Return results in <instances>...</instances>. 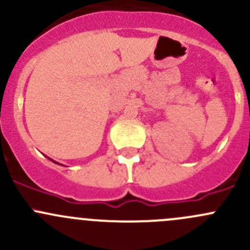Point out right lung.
<instances>
[{"instance_id": "right-lung-1", "label": "right lung", "mask_w": 250, "mask_h": 250, "mask_svg": "<svg viewBox=\"0 0 250 250\" xmlns=\"http://www.w3.org/2000/svg\"><path fill=\"white\" fill-rule=\"evenodd\" d=\"M55 163H57V162H55ZM58 165H59V163H58Z\"/></svg>"}]
</instances>
